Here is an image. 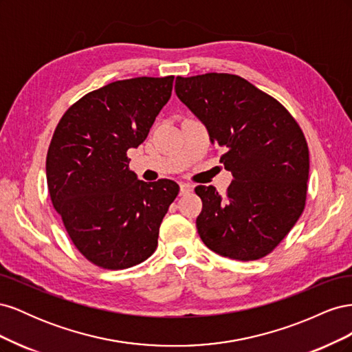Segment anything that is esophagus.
Here are the masks:
<instances>
[{
  "instance_id": "esophagus-1",
  "label": "esophagus",
  "mask_w": 352,
  "mask_h": 352,
  "mask_svg": "<svg viewBox=\"0 0 352 352\" xmlns=\"http://www.w3.org/2000/svg\"><path fill=\"white\" fill-rule=\"evenodd\" d=\"M192 190V186L189 184H180V189H179V195H186Z\"/></svg>"
}]
</instances>
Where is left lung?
<instances>
[{"label":"left lung","mask_w":352,"mask_h":352,"mask_svg":"<svg viewBox=\"0 0 352 352\" xmlns=\"http://www.w3.org/2000/svg\"><path fill=\"white\" fill-rule=\"evenodd\" d=\"M177 98L225 150L233 180L225 195L199 185V238L223 257L251 261L272 252L305 206L310 170L300 126L283 105L236 74L176 78Z\"/></svg>","instance_id":"left-lung-1"}]
</instances>
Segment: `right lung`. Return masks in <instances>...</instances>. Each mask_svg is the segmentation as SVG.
<instances>
[{"label": "right lung", "instance_id": "1", "mask_svg": "<svg viewBox=\"0 0 352 352\" xmlns=\"http://www.w3.org/2000/svg\"><path fill=\"white\" fill-rule=\"evenodd\" d=\"M173 76L117 80L85 95L61 117L47 154L50 197L83 257L120 270L157 248L179 194L170 179L146 184L127 167L173 89Z\"/></svg>", "mask_w": 352, "mask_h": 352}]
</instances>
